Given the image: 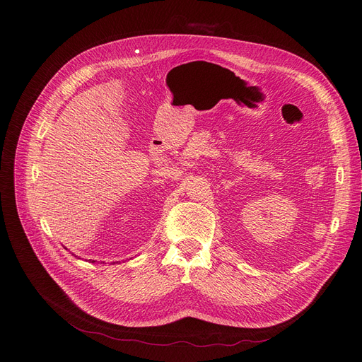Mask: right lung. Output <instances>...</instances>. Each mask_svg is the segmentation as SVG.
Listing matches in <instances>:
<instances>
[{"instance_id": "1", "label": "right lung", "mask_w": 362, "mask_h": 362, "mask_svg": "<svg viewBox=\"0 0 362 362\" xmlns=\"http://www.w3.org/2000/svg\"><path fill=\"white\" fill-rule=\"evenodd\" d=\"M92 262H95V261H92Z\"/></svg>"}]
</instances>
